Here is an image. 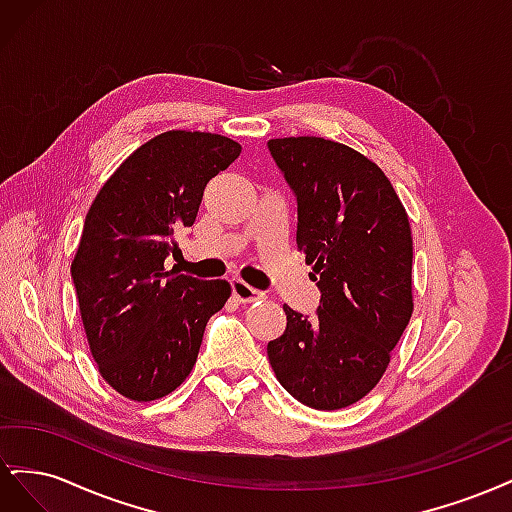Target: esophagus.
Returning <instances> with one entry per match:
<instances>
[{
	"label": "esophagus",
	"mask_w": 512,
	"mask_h": 512,
	"mask_svg": "<svg viewBox=\"0 0 512 512\" xmlns=\"http://www.w3.org/2000/svg\"><path fill=\"white\" fill-rule=\"evenodd\" d=\"M230 286H232V294H235V299L241 301V303H252V301H258V299H265V292L252 288L250 284H245L243 280H232Z\"/></svg>",
	"instance_id": "obj_1"
}]
</instances>
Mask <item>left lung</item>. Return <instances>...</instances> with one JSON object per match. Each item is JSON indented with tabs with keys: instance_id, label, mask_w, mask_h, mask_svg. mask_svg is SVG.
Returning a JSON list of instances; mask_svg holds the SVG:
<instances>
[{
	"instance_id": "1",
	"label": "left lung",
	"mask_w": 512,
	"mask_h": 512,
	"mask_svg": "<svg viewBox=\"0 0 512 512\" xmlns=\"http://www.w3.org/2000/svg\"><path fill=\"white\" fill-rule=\"evenodd\" d=\"M267 147L297 198V247L320 290L316 316L284 305L286 331L269 342V363L301 404L346 408L378 384L412 316L408 215L359 151L318 136Z\"/></svg>"
}]
</instances>
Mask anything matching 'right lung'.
<instances>
[{
  "label": "right lung",
  "mask_w": 512,
  "mask_h": 512,
  "mask_svg": "<svg viewBox=\"0 0 512 512\" xmlns=\"http://www.w3.org/2000/svg\"><path fill=\"white\" fill-rule=\"evenodd\" d=\"M241 145L209 132H164L138 147L89 207L72 282L89 350L117 393L153 401L190 376L226 280L166 271L175 235L194 224L207 183Z\"/></svg>",
  "instance_id": "add662e5"
}]
</instances>
